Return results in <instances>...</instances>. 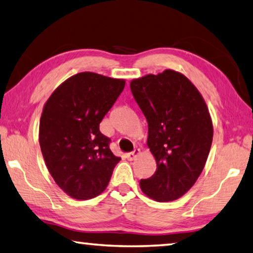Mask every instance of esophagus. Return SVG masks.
<instances>
[{"label": "esophagus", "mask_w": 253, "mask_h": 253, "mask_svg": "<svg viewBox=\"0 0 253 253\" xmlns=\"http://www.w3.org/2000/svg\"><path fill=\"white\" fill-rule=\"evenodd\" d=\"M138 154H139V149H134L132 152L126 154V158L128 161H132V160H135L137 156H138Z\"/></svg>", "instance_id": "obj_1"}]
</instances>
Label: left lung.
Here are the masks:
<instances>
[{
    "label": "left lung",
    "instance_id": "8db88e82",
    "mask_svg": "<svg viewBox=\"0 0 253 253\" xmlns=\"http://www.w3.org/2000/svg\"><path fill=\"white\" fill-rule=\"evenodd\" d=\"M148 124L147 145L157 169L140 188L158 202L181 198L202 173L213 139L208 107L195 85L173 70L130 83Z\"/></svg>",
    "mask_w": 253,
    "mask_h": 253
}]
</instances>
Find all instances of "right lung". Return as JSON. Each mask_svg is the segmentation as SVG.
I'll use <instances>...</instances> for the list:
<instances>
[{
    "label": "right lung",
    "mask_w": 253,
    "mask_h": 253,
    "mask_svg": "<svg viewBox=\"0 0 253 253\" xmlns=\"http://www.w3.org/2000/svg\"><path fill=\"white\" fill-rule=\"evenodd\" d=\"M125 80L80 72L55 89L40 119L39 142L51 176L63 192L89 200L106 190L121 158L99 124L116 102Z\"/></svg>",
    "instance_id": "obj_1"
}]
</instances>
